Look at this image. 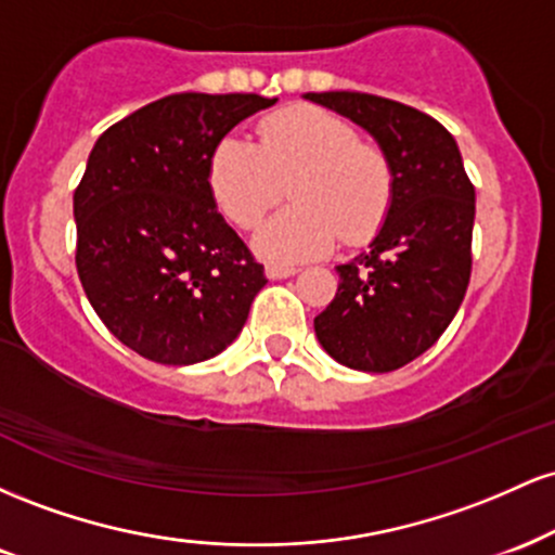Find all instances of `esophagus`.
I'll use <instances>...</instances> for the list:
<instances>
[{
  "label": "esophagus",
  "instance_id": "obj_1",
  "mask_svg": "<svg viewBox=\"0 0 555 555\" xmlns=\"http://www.w3.org/2000/svg\"><path fill=\"white\" fill-rule=\"evenodd\" d=\"M297 269H292V266H269L266 269V276L269 279H286V276H295Z\"/></svg>",
  "mask_w": 555,
  "mask_h": 555
}]
</instances>
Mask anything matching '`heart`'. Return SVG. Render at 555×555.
<instances>
[{"label":"heart","instance_id":"b5f03b06","mask_svg":"<svg viewBox=\"0 0 555 555\" xmlns=\"http://www.w3.org/2000/svg\"><path fill=\"white\" fill-rule=\"evenodd\" d=\"M391 164L378 145L334 114L295 106L263 119L258 149L229 135L216 145L208 184L232 224L253 229L289 193L295 208L271 219L253 240L271 263L323 258L344 242L378 229L391 203Z\"/></svg>","mask_w":555,"mask_h":555}]
</instances>
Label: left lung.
Returning a JSON list of instances; mask_svg holds the SVG:
<instances>
[{
  "label": "left lung",
  "instance_id": "obj_1",
  "mask_svg": "<svg viewBox=\"0 0 555 555\" xmlns=\"http://www.w3.org/2000/svg\"><path fill=\"white\" fill-rule=\"evenodd\" d=\"M367 130L391 164V203L371 250L336 266L339 289L315 318L341 365L388 373L438 341L473 271L475 188L456 140L428 114L371 93H305Z\"/></svg>",
  "mask_w": 555,
  "mask_h": 555
}]
</instances>
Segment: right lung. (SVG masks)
<instances>
[{
  "mask_svg": "<svg viewBox=\"0 0 555 555\" xmlns=\"http://www.w3.org/2000/svg\"><path fill=\"white\" fill-rule=\"evenodd\" d=\"M276 99L175 93L95 140L75 190V266L104 326L162 365L211 360L269 279L216 211L208 164L232 127Z\"/></svg>",
  "mask_w": 555,
  "mask_h": 555,
  "instance_id": "add662e5",
  "label": "right lung"
}]
</instances>
